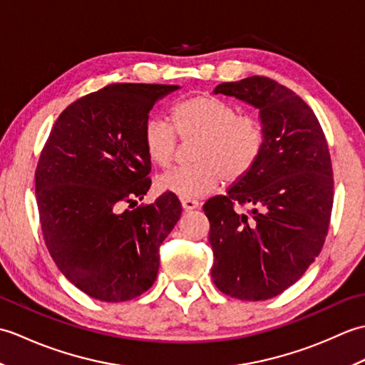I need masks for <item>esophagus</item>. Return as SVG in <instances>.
<instances>
[{"mask_svg":"<svg viewBox=\"0 0 365 365\" xmlns=\"http://www.w3.org/2000/svg\"><path fill=\"white\" fill-rule=\"evenodd\" d=\"M182 207L185 212H192L196 210V208H199V202L195 199H182Z\"/></svg>","mask_w":365,"mask_h":365,"instance_id":"obj_1","label":"esophagus"}]
</instances>
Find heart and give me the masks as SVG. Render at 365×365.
<instances>
[{
	"label": "heart",
	"mask_w": 365,
	"mask_h": 365,
	"mask_svg": "<svg viewBox=\"0 0 365 365\" xmlns=\"http://www.w3.org/2000/svg\"><path fill=\"white\" fill-rule=\"evenodd\" d=\"M170 120L150 118L143 127L147 157L158 168L175 158L178 131L183 141H196L195 165L175 168L158 178V188L180 199H195L216 191L222 180L235 183L251 173L265 149V128L259 118L240 115L237 108L215 96H192L170 108Z\"/></svg>",
	"instance_id": "1"
}]
</instances>
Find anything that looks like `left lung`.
<instances>
[{
  "label": "left lung",
  "mask_w": 365,
  "mask_h": 365,
  "mask_svg": "<svg viewBox=\"0 0 365 365\" xmlns=\"http://www.w3.org/2000/svg\"><path fill=\"white\" fill-rule=\"evenodd\" d=\"M213 92L257 108L267 143L251 173L204 205L212 279L232 298L269 299L306 273L327 238L334 199L328 143L304 100L267 76Z\"/></svg>",
  "instance_id": "1"
}]
</instances>
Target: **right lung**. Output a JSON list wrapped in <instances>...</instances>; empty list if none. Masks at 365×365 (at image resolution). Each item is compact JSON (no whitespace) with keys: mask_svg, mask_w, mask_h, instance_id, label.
Listing matches in <instances>:
<instances>
[{"mask_svg":"<svg viewBox=\"0 0 365 365\" xmlns=\"http://www.w3.org/2000/svg\"><path fill=\"white\" fill-rule=\"evenodd\" d=\"M177 89L122 83L81 97L59 114L38 158L45 245L61 273L96 299L128 301L149 290L160 246L180 220L170 192L133 208L152 183L143 127L153 105Z\"/></svg>","mask_w":365,"mask_h":365,"instance_id":"obj_1","label":"right lung"}]
</instances>
